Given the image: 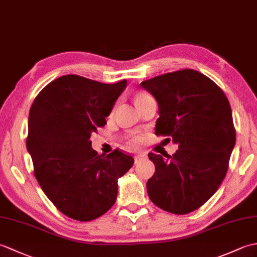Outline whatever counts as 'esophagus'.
Returning <instances> with one entry per match:
<instances>
[{
	"label": "esophagus",
	"mask_w": 257,
	"mask_h": 257,
	"mask_svg": "<svg viewBox=\"0 0 257 257\" xmlns=\"http://www.w3.org/2000/svg\"><path fill=\"white\" fill-rule=\"evenodd\" d=\"M145 157H146L145 155H137V156L135 157V163H138L141 159H144Z\"/></svg>",
	"instance_id": "esophagus-1"
}]
</instances>
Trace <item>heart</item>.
<instances>
[{
    "label": "heart",
    "instance_id": "1",
    "mask_svg": "<svg viewBox=\"0 0 257 257\" xmlns=\"http://www.w3.org/2000/svg\"><path fill=\"white\" fill-rule=\"evenodd\" d=\"M150 99H151V97L147 95L146 92H143V91L136 92L135 96H134V102H135V105H136V107H137V108L140 107L146 101L150 100ZM139 144H140V140L138 138L133 139L132 141H130V145H132V146H137Z\"/></svg>",
    "mask_w": 257,
    "mask_h": 257
}]
</instances>
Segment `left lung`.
<instances>
[{
	"mask_svg": "<svg viewBox=\"0 0 257 257\" xmlns=\"http://www.w3.org/2000/svg\"><path fill=\"white\" fill-rule=\"evenodd\" d=\"M159 106L155 134L179 145L163 159L150 152L156 172L147 182L150 200L173 214H188L216 192L228 168L236 134L222 89L193 69L163 74L140 84Z\"/></svg>",
	"mask_w": 257,
	"mask_h": 257,
	"instance_id": "8db88e82",
	"label": "left lung"
}]
</instances>
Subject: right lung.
<instances>
[{
	"label": "right lung",
	"mask_w": 257,
	"mask_h": 257,
	"mask_svg": "<svg viewBox=\"0 0 257 257\" xmlns=\"http://www.w3.org/2000/svg\"><path fill=\"white\" fill-rule=\"evenodd\" d=\"M125 86V79L102 84L66 75L45 86L33 101L26 148L35 178L70 219L87 222L105 214L116 202L118 179L134 165L132 156L117 149L98 155L90 141Z\"/></svg>",
	"instance_id": "right-lung-1"
}]
</instances>
